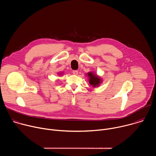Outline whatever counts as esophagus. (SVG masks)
I'll return each instance as SVG.
<instances>
[{
  "label": "esophagus",
  "mask_w": 156,
  "mask_h": 156,
  "mask_svg": "<svg viewBox=\"0 0 156 156\" xmlns=\"http://www.w3.org/2000/svg\"><path fill=\"white\" fill-rule=\"evenodd\" d=\"M73 73L74 75H78V72L77 70H73Z\"/></svg>",
  "instance_id": "obj_1"
}]
</instances>
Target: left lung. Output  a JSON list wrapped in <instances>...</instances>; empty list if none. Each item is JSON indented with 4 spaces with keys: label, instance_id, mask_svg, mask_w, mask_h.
<instances>
[{
    "label": "left lung",
    "instance_id": "left-lung-1",
    "mask_svg": "<svg viewBox=\"0 0 156 156\" xmlns=\"http://www.w3.org/2000/svg\"><path fill=\"white\" fill-rule=\"evenodd\" d=\"M87 76L90 78V83L91 85H92L93 87L96 86H99V84L101 83V78L98 76L97 75L93 74L92 72H89L87 73Z\"/></svg>",
    "mask_w": 156,
    "mask_h": 156
}]
</instances>
